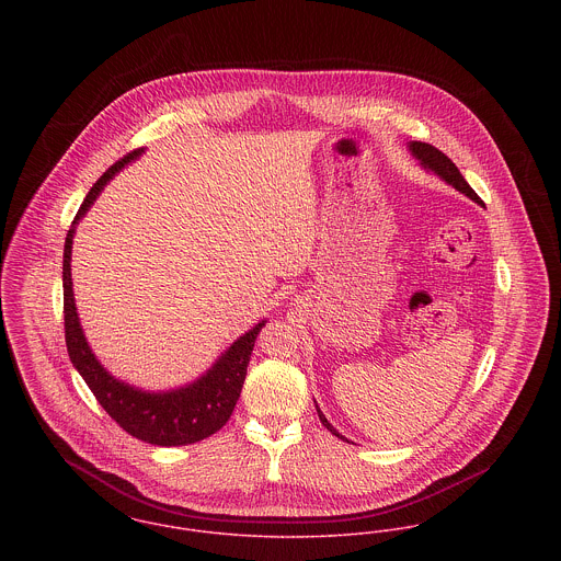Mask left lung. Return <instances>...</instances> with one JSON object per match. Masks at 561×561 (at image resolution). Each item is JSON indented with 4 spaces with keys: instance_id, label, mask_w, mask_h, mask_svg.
<instances>
[{
    "instance_id": "8db88e82",
    "label": "left lung",
    "mask_w": 561,
    "mask_h": 561,
    "mask_svg": "<svg viewBox=\"0 0 561 561\" xmlns=\"http://www.w3.org/2000/svg\"><path fill=\"white\" fill-rule=\"evenodd\" d=\"M409 149H411L412 157H416L419 161H421V165L423 168H427V170H432L434 174H438L445 183H448L450 187L457 188L459 193H463V195H468L470 199H474L477 204H481V197L474 193V188L470 187L468 183H466V179L461 176V172L457 170V165L448 159L447 154L443 152V150L436 149V147H432V145H427V142H411L409 145ZM317 412H319V419H321V423L337 436L340 440H346L340 432H336V427L325 419V414L319 411V407H317Z\"/></svg>"
}]
</instances>
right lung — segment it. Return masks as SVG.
Listing matches in <instances>:
<instances>
[{
	"mask_svg": "<svg viewBox=\"0 0 561 561\" xmlns=\"http://www.w3.org/2000/svg\"><path fill=\"white\" fill-rule=\"evenodd\" d=\"M145 149L131 150L123 159L111 165L100 181L87 193L84 202L76 213L75 224L66 236L64 249V321H66V344L76 370L84 378L93 391L100 407L113 416L114 421L134 438L145 440L157 447H183L199 443L215 432H219L231 416L233 407L240 398L247 366L255 346L257 334L265 325L260 321L244 336L238 337L224 355L213 364V368L202 374L191 385L172 391H142L131 387L98 362L87 337L82 334L78 312H76L75 291H72V240L76 225L87 215L91 204L98 199L102 188L111 183L114 174L125 168L129 161L138 159Z\"/></svg>",
	"mask_w": 561,
	"mask_h": 561,
	"instance_id": "obj_1",
	"label": "right lung"
}]
</instances>
